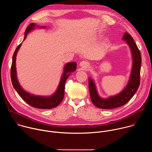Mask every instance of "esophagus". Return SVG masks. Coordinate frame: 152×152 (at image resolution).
<instances>
[{
  "mask_svg": "<svg viewBox=\"0 0 152 152\" xmlns=\"http://www.w3.org/2000/svg\"><path fill=\"white\" fill-rule=\"evenodd\" d=\"M80 66L84 68V69H86L88 68L89 66H90V63L87 61H81L79 64Z\"/></svg>",
  "mask_w": 152,
  "mask_h": 152,
  "instance_id": "esophagus-1",
  "label": "esophagus"
}]
</instances>
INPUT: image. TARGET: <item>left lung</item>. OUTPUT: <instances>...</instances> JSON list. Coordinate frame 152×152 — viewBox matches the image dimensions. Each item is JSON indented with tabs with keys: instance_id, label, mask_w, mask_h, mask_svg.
<instances>
[{
	"instance_id": "1",
	"label": "left lung",
	"mask_w": 152,
	"mask_h": 152,
	"mask_svg": "<svg viewBox=\"0 0 152 152\" xmlns=\"http://www.w3.org/2000/svg\"><path fill=\"white\" fill-rule=\"evenodd\" d=\"M123 39L125 40L131 50L132 56V68L129 82L124 89L119 94L103 99L98 94L94 80L90 77L89 81V91L93 103L101 109L110 110L121 106L127 103L137 92L140 83V70L141 66V56L140 52L134 42L132 36L125 32Z\"/></svg>"
}]
</instances>
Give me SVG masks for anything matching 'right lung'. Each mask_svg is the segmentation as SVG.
<instances>
[{"label": "right lung", "instance_id": "obj_1", "mask_svg": "<svg viewBox=\"0 0 152 152\" xmlns=\"http://www.w3.org/2000/svg\"><path fill=\"white\" fill-rule=\"evenodd\" d=\"M37 27H38V26L33 23H31L28 26L25 32V37L23 41L26 39L28 34L31 31H33L34 28ZM40 28H44L45 27L40 26ZM21 46V43H20L16 48L12 56V62L11 68V78L14 88L19 94V96L23 99V100L32 107L44 110L52 109V108L56 107L61 103V102L63 100V98L64 97L65 83H66V80L70 75V73L76 70L77 66L76 62H72L65 65L63 74L62 75L58 87L53 94L50 96H35L26 92L22 88V87L20 85L17 77L15 60L17 53Z\"/></svg>", "mask_w": 152, "mask_h": 152}]
</instances>
